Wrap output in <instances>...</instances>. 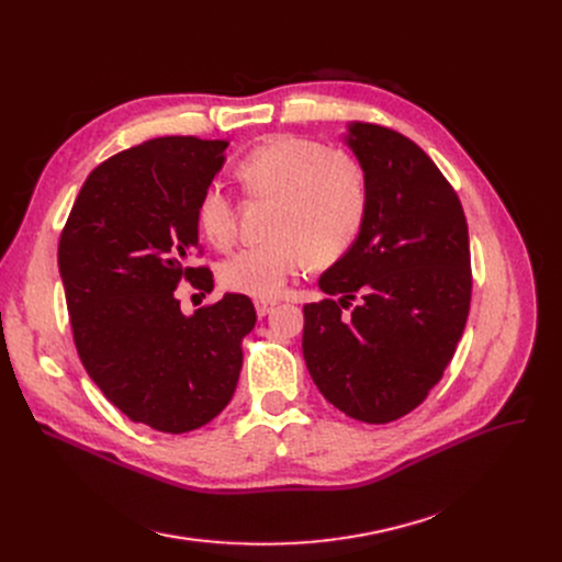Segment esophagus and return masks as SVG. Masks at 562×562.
<instances>
[{"label":"esophagus","instance_id":"obj_1","mask_svg":"<svg viewBox=\"0 0 562 562\" xmlns=\"http://www.w3.org/2000/svg\"><path fill=\"white\" fill-rule=\"evenodd\" d=\"M276 307V301H255V310H257V316H266L271 314Z\"/></svg>","mask_w":562,"mask_h":562}]
</instances>
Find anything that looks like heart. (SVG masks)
Returning a JSON list of instances; mask_svg holds the SVG:
<instances>
[{"label": "heart", "instance_id": "1", "mask_svg": "<svg viewBox=\"0 0 562 562\" xmlns=\"http://www.w3.org/2000/svg\"><path fill=\"white\" fill-rule=\"evenodd\" d=\"M236 177L248 193L276 198V206L273 239L234 252L218 266V280L229 291L276 299L312 257L321 263L339 259L364 227L369 182L362 166L321 140L293 134L266 138L239 161ZM195 223L210 244H232L234 206L223 184L202 189Z\"/></svg>", "mask_w": 562, "mask_h": 562}]
</instances>
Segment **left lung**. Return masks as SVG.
Instances as JSON below:
<instances>
[{
    "label": "left lung",
    "mask_w": 562,
    "mask_h": 562,
    "mask_svg": "<svg viewBox=\"0 0 562 562\" xmlns=\"http://www.w3.org/2000/svg\"><path fill=\"white\" fill-rule=\"evenodd\" d=\"M346 143L367 175L369 212L318 280L330 299L303 307V356L344 415L390 424L424 403L462 337L469 229L458 193L415 140L350 123Z\"/></svg>",
    "instance_id": "obj_1"
}]
</instances>
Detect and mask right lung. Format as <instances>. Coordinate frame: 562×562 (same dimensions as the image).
Segmentation results:
<instances>
[{"instance_id":"add662e5","label":"right lung","mask_w":562,"mask_h":562,"mask_svg":"<svg viewBox=\"0 0 562 562\" xmlns=\"http://www.w3.org/2000/svg\"><path fill=\"white\" fill-rule=\"evenodd\" d=\"M227 140L164 136L100 164L83 182L58 241L79 360L136 424L189 432L218 417L244 364L255 307L225 293L184 316L175 289H214L195 204L223 168Z\"/></svg>"}]
</instances>
